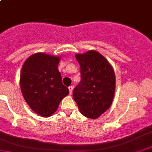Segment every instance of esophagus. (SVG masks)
Returning a JSON list of instances; mask_svg holds the SVG:
<instances>
[{
	"label": "esophagus",
	"mask_w": 152,
	"mask_h": 152,
	"mask_svg": "<svg viewBox=\"0 0 152 152\" xmlns=\"http://www.w3.org/2000/svg\"><path fill=\"white\" fill-rule=\"evenodd\" d=\"M69 93H70V95L72 93V91H73V87L72 86H70L69 87Z\"/></svg>",
	"instance_id": "1"
}]
</instances>
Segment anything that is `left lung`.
<instances>
[{
	"instance_id": "8db88e82",
	"label": "left lung",
	"mask_w": 152,
	"mask_h": 152,
	"mask_svg": "<svg viewBox=\"0 0 152 152\" xmlns=\"http://www.w3.org/2000/svg\"><path fill=\"white\" fill-rule=\"evenodd\" d=\"M81 80L73 98L83 116L96 119L111 106L115 93V74L108 61L96 50L76 54Z\"/></svg>"
}]
</instances>
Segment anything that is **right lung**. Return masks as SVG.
I'll return each mask as SVG.
<instances>
[{"instance_id":"1","label":"right lung","mask_w":152,"mask_h":152,"mask_svg":"<svg viewBox=\"0 0 152 152\" xmlns=\"http://www.w3.org/2000/svg\"><path fill=\"white\" fill-rule=\"evenodd\" d=\"M60 56L37 53L22 65L20 87L28 105L37 115L48 118L56 111L60 102L69 93L58 69Z\"/></svg>"}]
</instances>
